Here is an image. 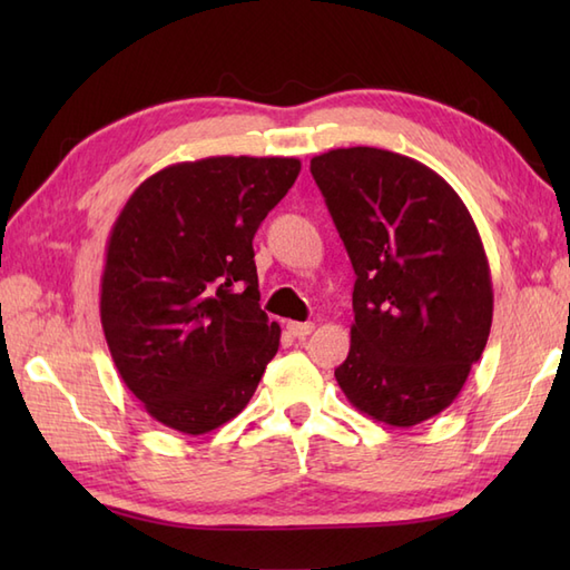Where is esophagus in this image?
<instances>
[{"label": "esophagus", "mask_w": 570, "mask_h": 570, "mask_svg": "<svg viewBox=\"0 0 570 570\" xmlns=\"http://www.w3.org/2000/svg\"><path fill=\"white\" fill-rule=\"evenodd\" d=\"M286 331H288V335H294V337H306V335H311V331H313V323L288 321V323H286Z\"/></svg>", "instance_id": "1"}]
</instances>
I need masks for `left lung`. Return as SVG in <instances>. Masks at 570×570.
Returning a JSON list of instances; mask_svg holds the SVG:
<instances>
[{"label":"left lung","mask_w":570,"mask_h":570,"mask_svg":"<svg viewBox=\"0 0 570 570\" xmlns=\"http://www.w3.org/2000/svg\"><path fill=\"white\" fill-rule=\"evenodd\" d=\"M311 174L357 276L335 380L362 414L416 426L455 402L488 345L492 278L478 227L433 168L402 154L331 149Z\"/></svg>","instance_id":"8db88e82"}]
</instances>
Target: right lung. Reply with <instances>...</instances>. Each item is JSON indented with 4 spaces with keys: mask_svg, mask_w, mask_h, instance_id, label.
<instances>
[{
    "mask_svg": "<svg viewBox=\"0 0 570 570\" xmlns=\"http://www.w3.org/2000/svg\"><path fill=\"white\" fill-rule=\"evenodd\" d=\"M301 171L294 156H208L149 176L107 237L100 321L149 416L203 435L247 406L278 350L252 239Z\"/></svg>",
    "mask_w": 570,
    "mask_h": 570,
    "instance_id": "right-lung-1",
    "label": "right lung"
}]
</instances>
